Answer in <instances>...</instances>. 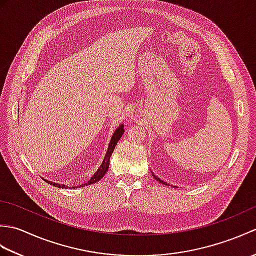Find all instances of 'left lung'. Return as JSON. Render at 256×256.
<instances>
[{
  "instance_id": "obj_1",
  "label": "left lung",
  "mask_w": 256,
  "mask_h": 256,
  "mask_svg": "<svg viewBox=\"0 0 256 256\" xmlns=\"http://www.w3.org/2000/svg\"><path fill=\"white\" fill-rule=\"evenodd\" d=\"M152 175H153V176H154V178H155V179H156V180H157V182H162V184H166V186H170V184H167V182H162V180H160V178H158V177H157V176H155V175H154V174H153V172H152Z\"/></svg>"
}]
</instances>
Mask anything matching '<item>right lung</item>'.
I'll use <instances>...</instances> for the list:
<instances>
[{
  "instance_id": "right-lung-1",
  "label": "right lung",
  "mask_w": 256,
  "mask_h": 256,
  "mask_svg": "<svg viewBox=\"0 0 256 256\" xmlns=\"http://www.w3.org/2000/svg\"><path fill=\"white\" fill-rule=\"evenodd\" d=\"M124 128V125H120V126L116 130V132L113 133L112 138H111V140H110V144H108V150H106V157H104V160H103V162H102V164H101L99 170H98L94 174V176H92V177L89 179L88 182H86L84 184H80V186H77V187H72V188L84 187V186H88V184H94V182H99L100 179L106 175V172L108 170V165H110V157H111V155H112V153H113L114 148H116V144H118V140L121 138V136H122L123 133H124V128ZM44 180H45L46 182H48V184H52V186L58 187V188H68V186H64V184H57V182H50V180H47V179H44Z\"/></svg>"
}]
</instances>
